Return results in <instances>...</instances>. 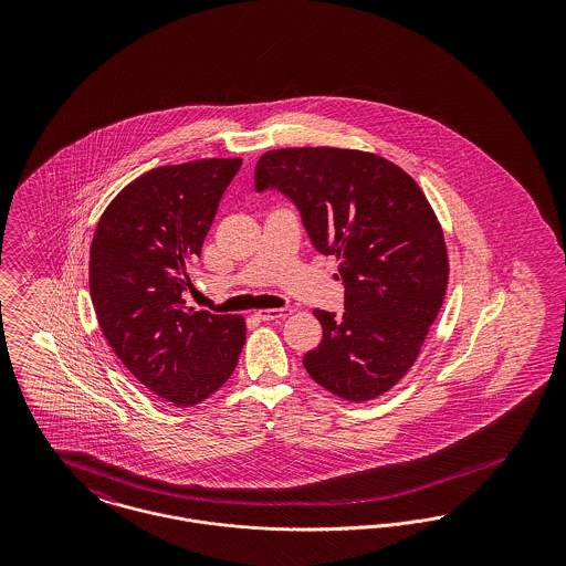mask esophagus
I'll return each mask as SVG.
<instances>
[{
    "label": "esophagus",
    "instance_id": "1",
    "mask_svg": "<svg viewBox=\"0 0 566 566\" xmlns=\"http://www.w3.org/2000/svg\"><path fill=\"white\" fill-rule=\"evenodd\" d=\"M293 314V310L291 307H280V310H259L256 312V316L261 318V321H284V318H289Z\"/></svg>",
    "mask_w": 566,
    "mask_h": 566
}]
</instances>
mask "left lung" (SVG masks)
Wrapping results in <instances>:
<instances>
[{
    "label": "left lung",
    "mask_w": 566,
    "mask_h": 566,
    "mask_svg": "<svg viewBox=\"0 0 566 566\" xmlns=\"http://www.w3.org/2000/svg\"><path fill=\"white\" fill-rule=\"evenodd\" d=\"M254 187L293 199L346 286L344 316L314 310L323 342L303 367L352 403L388 392L416 363L448 291L443 229L427 195L384 157L328 146L265 153Z\"/></svg>",
    "instance_id": "1"
}]
</instances>
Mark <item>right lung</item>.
<instances>
[{
	"mask_svg": "<svg viewBox=\"0 0 566 566\" xmlns=\"http://www.w3.org/2000/svg\"><path fill=\"white\" fill-rule=\"evenodd\" d=\"M242 159L163 165L120 190L97 222L88 289L109 348L150 392L176 407L206 401L231 377L242 316L185 301L218 203Z\"/></svg>",
	"mask_w": 566,
	"mask_h": 566,
	"instance_id": "1",
	"label": "right lung"
}]
</instances>
